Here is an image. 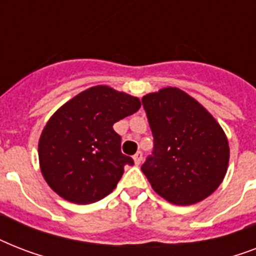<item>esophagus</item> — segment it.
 <instances>
[{"label": "esophagus", "instance_id": "obj_1", "mask_svg": "<svg viewBox=\"0 0 256 256\" xmlns=\"http://www.w3.org/2000/svg\"><path fill=\"white\" fill-rule=\"evenodd\" d=\"M132 158H134L136 164H140V162H142V160H144V154H142V152H138L136 156H132Z\"/></svg>", "mask_w": 256, "mask_h": 256}]
</instances>
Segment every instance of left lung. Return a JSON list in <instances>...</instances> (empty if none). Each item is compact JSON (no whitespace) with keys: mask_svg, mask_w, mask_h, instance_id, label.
I'll list each match as a JSON object with an SVG mask.
<instances>
[{"mask_svg":"<svg viewBox=\"0 0 256 256\" xmlns=\"http://www.w3.org/2000/svg\"><path fill=\"white\" fill-rule=\"evenodd\" d=\"M154 148L142 171L156 194L187 206L200 202L222 183L230 148L222 128L202 104L176 88L142 98Z\"/></svg>","mask_w":256,"mask_h":256,"instance_id":"left-lung-1","label":"left lung"}]
</instances>
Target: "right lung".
<instances>
[{"instance_id": "add662e5", "label": "right lung", "mask_w": 256, "mask_h": 256, "mask_svg": "<svg viewBox=\"0 0 256 256\" xmlns=\"http://www.w3.org/2000/svg\"><path fill=\"white\" fill-rule=\"evenodd\" d=\"M140 108L136 96L108 86H94L60 108L38 144L44 178L66 200L94 203L116 187L132 156L120 152L112 124Z\"/></svg>"}]
</instances>
